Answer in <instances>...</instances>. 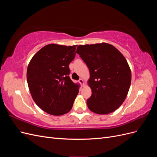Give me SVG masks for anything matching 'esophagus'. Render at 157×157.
<instances>
[{"mask_svg":"<svg viewBox=\"0 0 157 157\" xmlns=\"http://www.w3.org/2000/svg\"><path fill=\"white\" fill-rule=\"evenodd\" d=\"M78 82H79V83L82 85V86H83L84 85V80H83V79H82V78H80L79 80H78Z\"/></svg>","mask_w":157,"mask_h":157,"instance_id":"1","label":"esophagus"}]
</instances>
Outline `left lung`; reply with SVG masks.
<instances>
[{"label": "left lung", "mask_w": 157, "mask_h": 157, "mask_svg": "<svg viewBox=\"0 0 157 157\" xmlns=\"http://www.w3.org/2000/svg\"><path fill=\"white\" fill-rule=\"evenodd\" d=\"M76 52L90 71L89 109L99 115L115 111L125 100L131 84V71L124 56L107 43L79 45Z\"/></svg>", "instance_id": "8db88e82"}]
</instances>
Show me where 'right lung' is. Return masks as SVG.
Returning <instances> with one entry per match:
<instances>
[{"mask_svg":"<svg viewBox=\"0 0 157 157\" xmlns=\"http://www.w3.org/2000/svg\"><path fill=\"white\" fill-rule=\"evenodd\" d=\"M75 46L48 44L33 57L27 70L31 96L46 113L59 116L72 109L79 85L69 77V63L75 57Z\"/></svg>","mask_w":157,"mask_h":157,"instance_id":"right-lung-1","label":"right lung"}]
</instances>
